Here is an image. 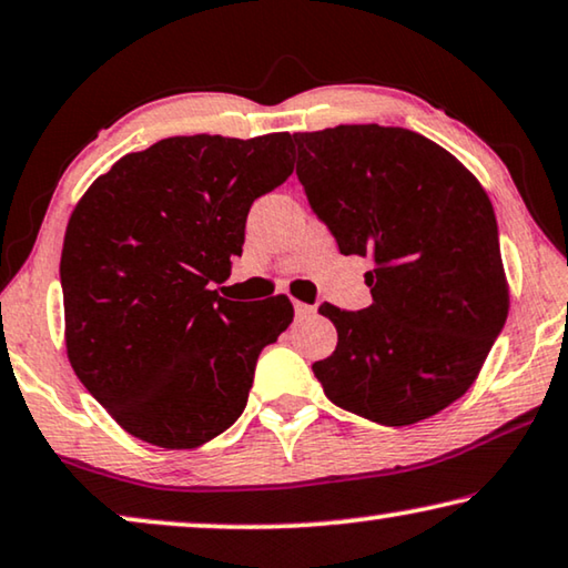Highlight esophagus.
Returning a JSON list of instances; mask_svg holds the SVG:
<instances>
[{
	"instance_id": "1",
	"label": "esophagus",
	"mask_w": 568,
	"mask_h": 568,
	"mask_svg": "<svg viewBox=\"0 0 568 568\" xmlns=\"http://www.w3.org/2000/svg\"><path fill=\"white\" fill-rule=\"evenodd\" d=\"M315 304H307V302H294V315H297L300 320H304V317H312L315 315Z\"/></svg>"
}]
</instances>
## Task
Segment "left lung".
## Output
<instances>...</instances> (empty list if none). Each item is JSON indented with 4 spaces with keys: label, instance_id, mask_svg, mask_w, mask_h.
<instances>
[{
    "label": "left lung",
    "instance_id": "left-lung-1",
    "mask_svg": "<svg viewBox=\"0 0 568 568\" xmlns=\"http://www.w3.org/2000/svg\"><path fill=\"white\" fill-rule=\"evenodd\" d=\"M310 207L343 256L372 258V304H320L338 345L312 364L333 405L413 425L464 397L505 327L509 290L487 192L456 155L405 128L294 133Z\"/></svg>",
    "mask_w": 568,
    "mask_h": 568
}]
</instances>
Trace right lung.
Wrapping results in <instances>:
<instances>
[{
  "label": "right lung",
  "mask_w": 568,
  "mask_h": 568,
  "mask_svg": "<svg viewBox=\"0 0 568 568\" xmlns=\"http://www.w3.org/2000/svg\"><path fill=\"white\" fill-rule=\"evenodd\" d=\"M292 135H176L128 153L71 212L61 253L65 353L122 430L196 448L248 402L258 353L294 317L278 294L220 297L253 200L292 174Z\"/></svg>",
  "instance_id": "obj_1"
}]
</instances>
